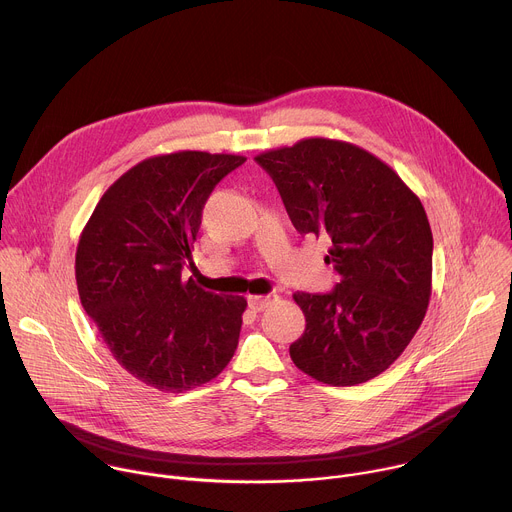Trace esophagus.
I'll return each mask as SVG.
<instances>
[{
    "mask_svg": "<svg viewBox=\"0 0 512 512\" xmlns=\"http://www.w3.org/2000/svg\"><path fill=\"white\" fill-rule=\"evenodd\" d=\"M271 304V296H249V308L253 312H261Z\"/></svg>",
    "mask_w": 512,
    "mask_h": 512,
    "instance_id": "obj_1",
    "label": "esophagus"
}]
</instances>
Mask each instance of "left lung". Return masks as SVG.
Masks as SVG:
<instances>
[{"mask_svg":"<svg viewBox=\"0 0 512 512\" xmlns=\"http://www.w3.org/2000/svg\"><path fill=\"white\" fill-rule=\"evenodd\" d=\"M255 162L302 235L332 241L330 294L296 291L306 316L289 356L308 377L352 387L387 371L419 330L431 296L433 237L417 194L354 143L308 137Z\"/></svg>","mask_w":512,"mask_h":512,"instance_id":"left-lung-1","label":"left lung"}]
</instances>
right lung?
Instances as JSON below:
<instances>
[{
	"instance_id": "obj_1",
	"label": "right lung",
	"mask_w": 512,
	"mask_h": 512,
	"mask_svg": "<svg viewBox=\"0 0 512 512\" xmlns=\"http://www.w3.org/2000/svg\"><path fill=\"white\" fill-rule=\"evenodd\" d=\"M245 156L176 152L139 162L95 206L77 247V287L113 358L164 393L196 389L233 358L247 300L204 291L182 267L202 208Z\"/></svg>"
}]
</instances>
